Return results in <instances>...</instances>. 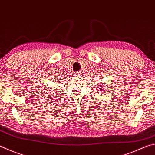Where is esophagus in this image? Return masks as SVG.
<instances>
[{"mask_svg": "<svg viewBox=\"0 0 155 155\" xmlns=\"http://www.w3.org/2000/svg\"><path fill=\"white\" fill-rule=\"evenodd\" d=\"M74 76L76 78H81V73L80 72H75Z\"/></svg>", "mask_w": 155, "mask_h": 155, "instance_id": "esophagus-1", "label": "esophagus"}]
</instances>
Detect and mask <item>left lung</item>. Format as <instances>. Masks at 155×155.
I'll return each mask as SVG.
<instances>
[{"mask_svg": "<svg viewBox=\"0 0 155 155\" xmlns=\"http://www.w3.org/2000/svg\"><path fill=\"white\" fill-rule=\"evenodd\" d=\"M98 85H97V88L99 89V91H105V89H104V87H104L105 86V85L104 84H101V83H100V84H98ZM99 87H101V88H99Z\"/></svg>", "mask_w": 155, "mask_h": 155, "instance_id": "1", "label": "left lung"}]
</instances>
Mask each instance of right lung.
Returning a JSON list of instances; mask_svg holds the SVG:
<instances>
[{
	"label": "right lung",
	"instance_id": "obj_1",
	"mask_svg": "<svg viewBox=\"0 0 155 155\" xmlns=\"http://www.w3.org/2000/svg\"><path fill=\"white\" fill-rule=\"evenodd\" d=\"M60 80H61V79H60Z\"/></svg>",
	"mask_w": 155,
	"mask_h": 155
}]
</instances>
